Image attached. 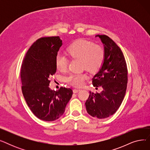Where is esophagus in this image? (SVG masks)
I'll use <instances>...</instances> for the list:
<instances>
[{
  "label": "esophagus",
  "mask_w": 150,
  "mask_h": 150,
  "mask_svg": "<svg viewBox=\"0 0 150 150\" xmlns=\"http://www.w3.org/2000/svg\"><path fill=\"white\" fill-rule=\"evenodd\" d=\"M80 91H81V89H74L73 90V92H74V93H77L78 92H80Z\"/></svg>",
  "instance_id": "obj_1"
}]
</instances>
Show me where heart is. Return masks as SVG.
<instances>
[{
  "label": "heart",
  "mask_w": 150,
  "mask_h": 150,
  "mask_svg": "<svg viewBox=\"0 0 150 150\" xmlns=\"http://www.w3.org/2000/svg\"><path fill=\"white\" fill-rule=\"evenodd\" d=\"M67 52L70 57L81 59V64L90 72L97 71L103 65L105 58V51L103 47L93 42L79 39L70 45ZM69 64V59L65 54L58 53L55 57V66L60 72H65ZM88 78L86 73L71 74L66 77V81L75 87L83 86Z\"/></svg>",
  "instance_id": "1"
}]
</instances>
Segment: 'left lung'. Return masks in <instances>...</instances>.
<instances>
[{"instance_id":"obj_1","label":"left lung","mask_w":150,"mask_h":150,"mask_svg":"<svg viewBox=\"0 0 150 150\" xmlns=\"http://www.w3.org/2000/svg\"><path fill=\"white\" fill-rule=\"evenodd\" d=\"M97 36L104 45L105 58L92 78V84L101 86L103 91L96 93L90 91L85 105L89 115L102 119L113 115L120 106L127 88L128 69L123 52L115 42L106 35Z\"/></svg>"}]
</instances>
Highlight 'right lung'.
Segmentation results:
<instances>
[{"label":"right lung","mask_w":150,"mask_h":150,"mask_svg":"<svg viewBox=\"0 0 150 150\" xmlns=\"http://www.w3.org/2000/svg\"><path fill=\"white\" fill-rule=\"evenodd\" d=\"M62 44L59 36L39 38L30 47L22 64L23 97L34 115L44 121L59 119L73 94L70 88L54 91L49 86L50 78L56 73L55 57Z\"/></svg>","instance_id":"add662e5"}]
</instances>
